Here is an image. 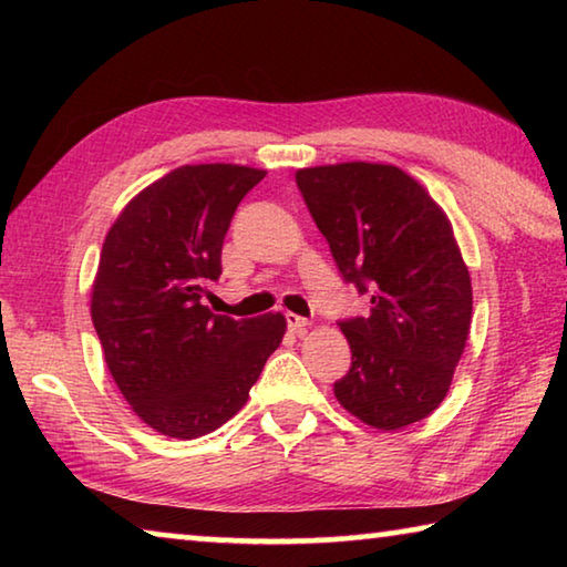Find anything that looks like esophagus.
Masks as SVG:
<instances>
[{"label":"esophagus","instance_id":"esophagus-1","mask_svg":"<svg viewBox=\"0 0 567 567\" xmlns=\"http://www.w3.org/2000/svg\"><path fill=\"white\" fill-rule=\"evenodd\" d=\"M285 320H287V324H290V330L297 334H302L307 328H310V320L300 318V315H295V312H285Z\"/></svg>","mask_w":567,"mask_h":567}]
</instances>
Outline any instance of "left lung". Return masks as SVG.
I'll use <instances>...</instances> for the list:
<instances>
[{
	"mask_svg": "<svg viewBox=\"0 0 567 567\" xmlns=\"http://www.w3.org/2000/svg\"><path fill=\"white\" fill-rule=\"evenodd\" d=\"M342 277L370 295L368 318L340 322L352 364L340 405L392 433L445 400L473 320V285L430 192L395 165L340 162L295 172Z\"/></svg>",
	"mask_w": 567,
	"mask_h": 567,
	"instance_id": "1",
	"label": "left lung"
}]
</instances>
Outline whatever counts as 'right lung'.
I'll return each instance as SVG.
<instances>
[{
	"mask_svg": "<svg viewBox=\"0 0 567 567\" xmlns=\"http://www.w3.org/2000/svg\"><path fill=\"white\" fill-rule=\"evenodd\" d=\"M267 175L245 165H182L137 192L104 237L92 322L104 362L137 417L195 440L237 415L287 320H233L203 305L237 205Z\"/></svg>",
	"mask_w": 567,
	"mask_h": 567,
	"instance_id": "obj_1",
	"label": "right lung"
}]
</instances>
